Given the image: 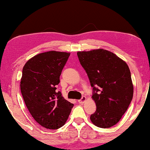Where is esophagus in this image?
<instances>
[{
    "label": "esophagus",
    "instance_id": "34e87169",
    "mask_svg": "<svg viewBox=\"0 0 150 150\" xmlns=\"http://www.w3.org/2000/svg\"><path fill=\"white\" fill-rule=\"evenodd\" d=\"M86 98L85 97V96H83V97L81 98L80 100H78V102L80 104H83V103H84V102L86 101Z\"/></svg>",
    "mask_w": 150,
    "mask_h": 150
}]
</instances>
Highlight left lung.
Masks as SVG:
<instances>
[{
    "instance_id": "obj_1",
    "label": "left lung",
    "mask_w": 150,
    "mask_h": 150,
    "mask_svg": "<svg viewBox=\"0 0 150 150\" xmlns=\"http://www.w3.org/2000/svg\"><path fill=\"white\" fill-rule=\"evenodd\" d=\"M77 54L93 90L96 111L91 121L98 127H111L120 121L133 98L129 66L114 53L102 48Z\"/></svg>"
}]
</instances>
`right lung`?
<instances>
[{
  "mask_svg": "<svg viewBox=\"0 0 150 150\" xmlns=\"http://www.w3.org/2000/svg\"><path fill=\"white\" fill-rule=\"evenodd\" d=\"M70 54L55 50L40 53L23 69L20 86L25 104L36 122L49 129L62 127L74 106L55 91Z\"/></svg>",
  "mask_w": 150,
  "mask_h": 150,
  "instance_id": "obj_1",
  "label": "right lung"
}]
</instances>
